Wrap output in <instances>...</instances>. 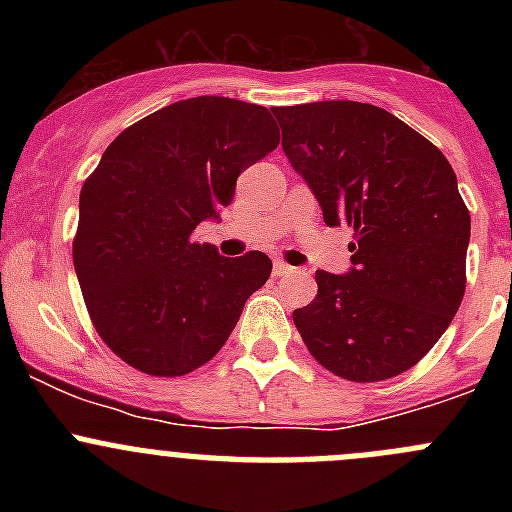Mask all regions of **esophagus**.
Listing matches in <instances>:
<instances>
[{"label": "esophagus", "mask_w": 512, "mask_h": 512, "mask_svg": "<svg viewBox=\"0 0 512 512\" xmlns=\"http://www.w3.org/2000/svg\"><path fill=\"white\" fill-rule=\"evenodd\" d=\"M272 272H275V277H285V275H289V272H292V267H289L287 262L275 260V265H272Z\"/></svg>", "instance_id": "obj_1"}]
</instances>
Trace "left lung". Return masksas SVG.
<instances>
[{"label":"left lung","instance_id":"left-lung-1","mask_svg":"<svg viewBox=\"0 0 512 512\" xmlns=\"http://www.w3.org/2000/svg\"><path fill=\"white\" fill-rule=\"evenodd\" d=\"M282 148L329 227H354L352 270H317L292 319L309 354L371 384L416 366L466 292L471 215L446 156L394 113L359 101L275 108Z\"/></svg>","mask_w":512,"mask_h":512}]
</instances>
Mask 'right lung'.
<instances>
[{
	"label": "right lung",
	"instance_id": "obj_1",
	"mask_svg": "<svg viewBox=\"0 0 512 512\" xmlns=\"http://www.w3.org/2000/svg\"><path fill=\"white\" fill-rule=\"evenodd\" d=\"M277 143L270 108L195 96L141 118L103 151L81 188L74 267L98 337L118 359L183 376L223 349L272 260L257 250L223 257L193 232L218 218L237 175Z\"/></svg>",
	"mask_w": 512,
	"mask_h": 512
}]
</instances>
